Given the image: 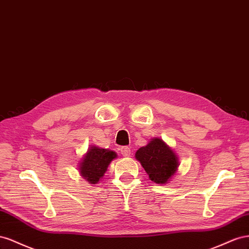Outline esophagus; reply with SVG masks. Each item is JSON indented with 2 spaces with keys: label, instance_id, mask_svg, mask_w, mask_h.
<instances>
[{
  "label": "esophagus",
  "instance_id": "34e87169",
  "mask_svg": "<svg viewBox=\"0 0 249 249\" xmlns=\"http://www.w3.org/2000/svg\"><path fill=\"white\" fill-rule=\"evenodd\" d=\"M121 153H122L123 156H125V158H129V156L131 155V150L129 147H122L121 148Z\"/></svg>",
  "mask_w": 249,
  "mask_h": 249
}]
</instances>
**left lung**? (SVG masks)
Instances as JSON below:
<instances>
[{
    "label": "left lung",
    "instance_id": "1",
    "mask_svg": "<svg viewBox=\"0 0 249 249\" xmlns=\"http://www.w3.org/2000/svg\"><path fill=\"white\" fill-rule=\"evenodd\" d=\"M136 160L145 169L149 179L159 184L171 180L179 167L178 156L166 142L153 138L136 152Z\"/></svg>",
    "mask_w": 249,
    "mask_h": 249
}]
</instances>
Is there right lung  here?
<instances>
[{"mask_svg":"<svg viewBox=\"0 0 249 249\" xmlns=\"http://www.w3.org/2000/svg\"><path fill=\"white\" fill-rule=\"evenodd\" d=\"M117 158L115 151L90 145L78 162L79 174L89 183L96 184L103 178L109 164Z\"/></svg>","mask_w":249,"mask_h":249,"instance_id":"right-lung-1","label":"right lung"}]
</instances>
